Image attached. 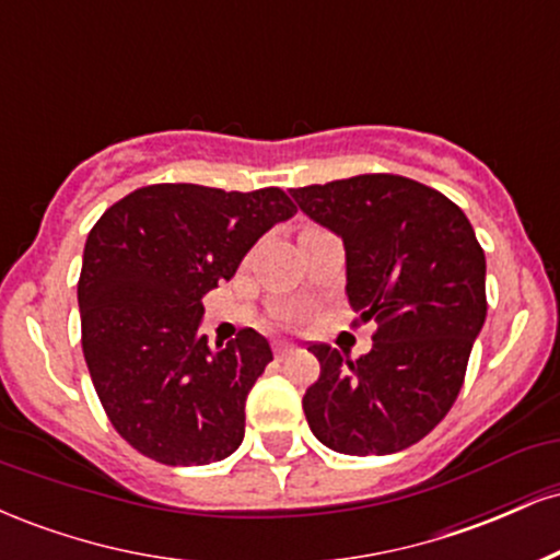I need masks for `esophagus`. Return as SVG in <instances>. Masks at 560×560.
Here are the masks:
<instances>
[{
	"label": "esophagus",
	"mask_w": 560,
	"mask_h": 560,
	"mask_svg": "<svg viewBox=\"0 0 560 560\" xmlns=\"http://www.w3.org/2000/svg\"><path fill=\"white\" fill-rule=\"evenodd\" d=\"M294 352H298V347H294V345H287V342L273 345V355L279 358V361H287V358L294 355Z\"/></svg>",
	"instance_id": "34e87169"
}]
</instances>
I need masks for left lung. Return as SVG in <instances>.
Segmentation results:
<instances>
[{
    "instance_id": "1",
    "label": "left lung",
    "mask_w": 560,
    "mask_h": 560,
    "mask_svg": "<svg viewBox=\"0 0 560 560\" xmlns=\"http://www.w3.org/2000/svg\"><path fill=\"white\" fill-rule=\"evenodd\" d=\"M298 208L345 244L347 302L374 318L350 361L311 345L320 376L302 397L311 432L345 455H389L447 416L487 318V262L458 205L419 182L365 173L300 186Z\"/></svg>"
}]
</instances>
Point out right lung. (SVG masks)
<instances>
[{"label":"right lung","mask_w":560,"mask_h":560,"mask_svg":"<svg viewBox=\"0 0 560 560\" xmlns=\"http://www.w3.org/2000/svg\"><path fill=\"white\" fill-rule=\"evenodd\" d=\"M294 213L276 186L155 184L115 202L89 231L79 279L83 358L107 419L141 455L205 466L242 445L244 402L273 352L255 329L210 347L199 334L202 298Z\"/></svg>","instance_id":"1"}]
</instances>
